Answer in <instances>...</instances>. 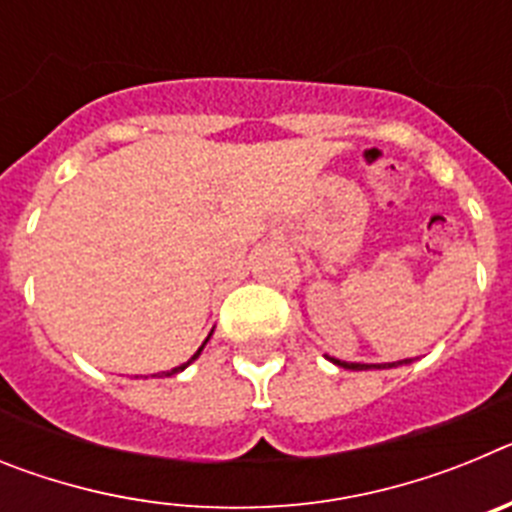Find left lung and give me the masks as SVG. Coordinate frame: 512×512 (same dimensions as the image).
I'll return each mask as SVG.
<instances>
[{"label": "left lung", "instance_id": "8db88e82", "mask_svg": "<svg viewBox=\"0 0 512 512\" xmlns=\"http://www.w3.org/2000/svg\"><path fill=\"white\" fill-rule=\"evenodd\" d=\"M330 361L336 366H343V369H356V372H361V369H390V366H397V364H410V359L405 361H397V364H348V361H341V359H333V356H328Z\"/></svg>", "mask_w": 512, "mask_h": 512}]
</instances>
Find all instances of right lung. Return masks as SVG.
I'll return each instance as SVG.
<instances>
[{
    "mask_svg": "<svg viewBox=\"0 0 512 512\" xmlns=\"http://www.w3.org/2000/svg\"><path fill=\"white\" fill-rule=\"evenodd\" d=\"M207 341H210V336H207V338H205V343H207ZM205 343H202V346H200V348H197V354H194V356H192V359H189V361H187V364H182V366H176V369H171V372H166V377H171V374H176V372H182V369H187V366H189V364H192V361H194V359H197V356H200V354H202V348H205Z\"/></svg>",
    "mask_w": 512,
    "mask_h": 512,
    "instance_id": "obj_1",
    "label": "right lung"
}]
</instances>
